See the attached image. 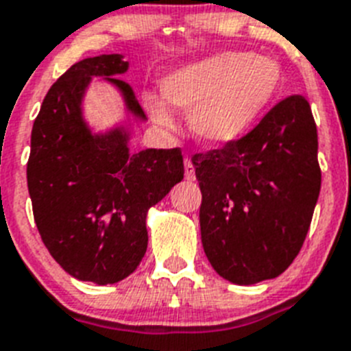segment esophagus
<instances>
[{
    "mask_svg": "<svg viewBox=\"0 0 351 351\" xmlns=\"http://www.w3.org/2000/svg\"><path fill=\"white\" fill-rule=\"evenodd\" d=\"M184 166H185V178H187L189 182H194V180H196V171H194V166L193 162H191V158H185Z\"/></svg>",
    "mask_w": 351,
    "mask_h": 351,
    "instance_id": "1",
    "label": "esophagus"
}]
</instances>
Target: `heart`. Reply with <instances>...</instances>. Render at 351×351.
I'll list each match as a JSON object with an SVG mask.
<instances>
[{
    "instance_id": "b5f03b06",
    "label": "heart",
    "mask_w": 351,
    "mask_h": 351,
    "mask_svg": "<svg viewBox=\"0 0 351 351\" xmlns=\"http://www.w3.org/2000/svg\"><path fill=\"white\" fill-rule=\"evenodd\" d=\"M282 90L281 65L268 56L221 51L167 72L160 93H145L143 106L162 129L175 127V111L189 114L197 141H237L272 108Z\"/></svg>"
}]
</instances>
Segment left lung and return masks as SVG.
Returning <instances> with one entry per match:
<instances>
[{
  "label": "left lung",
  "mask_w": 351,
  "mask_h": 351,
  "mask_svg": "<svg viewBox=\"0 0 351 351\" xmlns=\"http://www.w3.org/2000/svg\"><path fill=\"white\" fill-rule=\"evenodd\" d=\"M191 160L213 270L240 286L281 276L302 247L322 187L309 102L288 97L247 136Z\"/></svg>",
  "instance_id": "obj_1"
}]
</instances>
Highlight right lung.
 Instances as JSON below:
<instances>
[{"label": "right lung", "instance_id": "obj_1", "mask_svg": "<svg viewBox=\"0 0 351 351\" xmlns=\"http://www.w3.org/2000/svg\"><path fill=\"white\" fill-rule=\"evenodd\" d=\"M123 58H86L58 79L33 123L28 160L42 242L66 274L99 286L123 281L139 267L148 210L184 180L180 148L130 152V125L146 117L120 79L129 70ZM93 78L114 87L124 104V118L104 131L84 114Z\"/></svg>", "mask_w": 351, "mask_h": 351}]
</instances>
